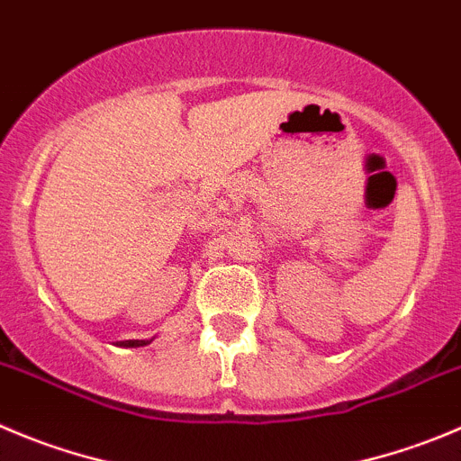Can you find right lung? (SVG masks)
<instances>
[{
	"mask_svg": "<svg viewBox=\"0 0 461 461\" xmlns=\"http://www.w3.org/2000/svg\"><path fill=\"white\" fill-rule=\"evenodd\" d=\"M151 339H129V341H120V346H126V348H138V346H147Z\"/></svg>",
	"mask_w": 461,
	"mask_h": 461,
	"instance_id": "1",
	"label": "right lung"
}]
</instances>
